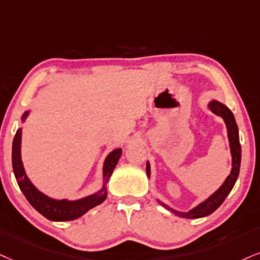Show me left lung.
<instances>
[{
  "mask_svg": "<svg viewBox=\"0 0 260 260\" xmlns=\"http://www.w3.org/2000/svg\"><path fill=\"white\" fill-rule=\"evenodd\" d=\"M208 108L210 111L216 115L223 118L224 123L226 125V131H228V140H229V146H230V153H232V170H230V174L228 177L225 178L224 183L217 189L212 195H210L206 200L203 201L195 206L191 210H189L188 212H181V211L175 210V208L168 206V205L161 203L158 200L160 204L164 206L166 210L171 211L172 213H175L176 216L182 217V218H188V219H197V218H203L208 214L213 213L214 211L218 208L220 205L223 204V201L225 200V198L228 197L234 185H235L236 179L239 177L240 172V164H241V146H240V140H239V127L238 124L235 121V117H234L233 112L226 107L225 105H223L222 102L212 100L208 102ZM146 172L148 178H150V165L149 161H147L146 166Z\"/></svg>",
  "mask_w": 260,
  "mask_h": 260,
  "instance_id": "1",
  "label": "left lung"
}]
</instances>
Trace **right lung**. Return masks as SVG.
I'll list each match as a JSON object with an SVG mask.
<instances>
[{
  "mask_svg": "<svg viewBox=\"0 0 260 260\" xmlns=\"http://www.w3.org/2000/svg\"><path fill=\"white\" fill-rule=\"evenodd\" d=\"M30 114V111H25L24 114L21 115V121L24 123L27 115ZM121 155V148H115L106 156L104 162V185L99 191L88 195V197L78 199V200H67V199H61L56 200L48 195L43 194L42 191L32 184V182L28 179L25 172L24 165L21 160V127H19L15 134L14 140H13L12 146V165L14 176L17 178L18 185L27 199L28 203L35 210L38 211L42 216L46 217L47 219L53 220V222H66V220H75L83 214L91 210L92 207L98 206L104 203L107 198V189H106V183L110 181V177L113 172V170L118 164Z\"/></svg>",
  "mask_w": 260,
  "mask_h": 260,
  "instance_id": "obj_1",
  "label": "right lung"
}]
</instances>
